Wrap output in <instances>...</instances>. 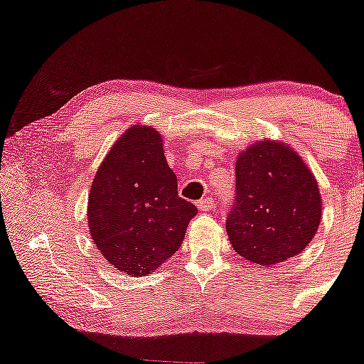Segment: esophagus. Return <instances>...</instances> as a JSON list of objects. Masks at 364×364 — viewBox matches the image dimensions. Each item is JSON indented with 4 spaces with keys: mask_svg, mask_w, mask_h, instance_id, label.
Here are the masks:
<instances>
[{
    "mask_svg": "<svg viewBox=\"0 0 364 364\" xmlns=\"http://www.w3.org/2000/svg\"><path fill=\"white\" fill-rule=\"evenodd\" d=\"M196 207H198L201 212H212V210L215 208V203H213L212 198H203L196 203Z\"/></svg>",
    "mask_w": 364,
    "mask_h": 364,
    "instance_id": "esophagus-1",
    "label": "esophagus"
}]
</instances>
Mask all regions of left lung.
Instances as JSON below:
<instances>
[{
    "label": "left lung",
    "instance_id": "left-lung-1",
    "mask_svg": "<svg viewBox=\"0 0 364 364\" xmlns=\"http://www.w3.org/2000/svg\"><path fill=\"white\" fill-rule=\"evenodd\" d=\"M234 208L227 235L234 251L261 266H274L312 242L322 218L317 179L283 140L262 139L235 161Z\"/></svg>",
    "mask_w": 364,
    "mask_h": 364
}]
</instances>
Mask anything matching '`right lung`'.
Listing matches in <instances>:
<instances>
[{"label":"right lung","mask_w":364,"mask_h":364,"mask_svg":"<svg viewBox=\"0 0 364 364\" xmlns=\"http://www.w3.org/2000/svg\"><path fill=\"white\" fill-rule=\"evenodd\" d=\"M196 213L178 195L159 130L132 125L96 171L86 215L105 259L122 273L147 277L178 251Z\"/></svg>","instance_id":"1"}]
</instances>
